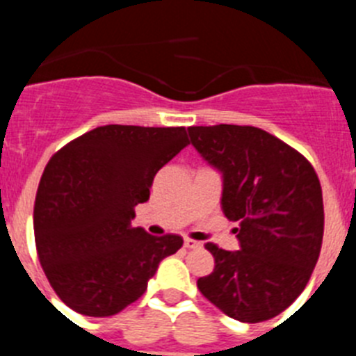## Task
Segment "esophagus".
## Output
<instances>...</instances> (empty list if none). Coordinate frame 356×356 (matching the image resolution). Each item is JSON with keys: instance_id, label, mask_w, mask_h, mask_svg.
I'll return each instance as SVG.
<instances>
[{"instance_id": "obj_1", "label": "esophagus", "mask_w": 356, "mask_h": 356, "mask_svg": "<svg viewBox=\"0 0 356 356\" xmlns=\"http://www.w3.org/2000/svg\"><path fill=\"white\" fill-rule=\"evenodd\" d=\"M200 246V243L195 241V239H190V238H186L184 239V248H198Z\"/></svg>"}]
</instances>
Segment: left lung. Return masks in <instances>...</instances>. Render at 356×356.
Listing matches in <instances>:
<instances>
[{
    "label": "left lung",
    "instance_id": "1",
    "mask_svg": "<svg viewBox=\"0 0 356 356\" xmlns=\"http://www.w3.org/2000/svg\"><path fill=\"white\" fill-rule=\"evenodd\" d=\"M191 143L223 174V213L238 252L207 243L214 270L197 287L229 318L261 323L287 309L309 284L325 230L321 184L309 159L254 126H191Z\"/></svg>",
    "mask_w": 356,
    "mask_h": 356
}]
</instances>
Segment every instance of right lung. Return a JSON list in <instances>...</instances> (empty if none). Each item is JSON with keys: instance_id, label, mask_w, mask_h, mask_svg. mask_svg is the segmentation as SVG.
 Returning a JSON list of instances; mask_svg holds the SVG:
<instances>
[{"instance_id": "obj_1", "label": "right lung", "mask_w": 356, "mask_h": 356, "mask_svg": "<svg viewBox=\"0 0 356 356\" xmlns=\"http://www.w3.org/2000/svg\"><path fill=\"white\" fill-rule=\"evenodd\" d=\"M186 127H95L46 165L33 209L38 261L76 312L108 318L136 302L159 262L182 246L177 234L131 225L161 166L188 145Z\"/></svg>"}]
</instances>
